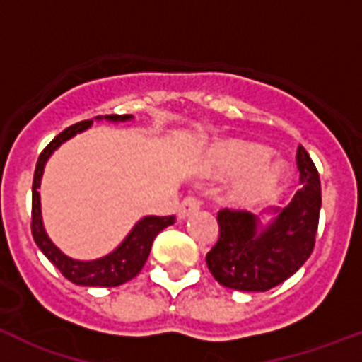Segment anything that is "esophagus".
<instances>
[{
	"label": "esophagus",
	"instance_id": "obj_1",
	"mask_svg": "<svg viewBox=\"0 0 362 362\" xmlns=\"http://www.w3.org/2000/svg\"><path fill=\"white\" fill-rule=\"evenodd\" d=\"M197 210H199V203H197V199H194V197H187V199H183V203L179 204L177 217L179 219H187V217H190L192 214H196Z\"/></svg>",
	"mask_w": 362,
	"mask_h": 362
}]
</instances>
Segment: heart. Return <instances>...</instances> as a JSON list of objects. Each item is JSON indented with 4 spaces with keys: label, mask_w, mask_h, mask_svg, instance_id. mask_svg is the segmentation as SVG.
I'll use <instances>...</instances> for the list:
<instances>
[{
    "label": "heart",
    "mask_w": 362,
    "mask_h": 362,
    "mask_svg": "<svg viewBox=\"0 0 362 362\" xmlns=\"http://www.w3.org/2000/svg\"><path fill=\"white\" fill-rule=\"evenodd\" d=\"M264 158V146L228 139L210 148L204 174L214 179H228L239 173L230 190V201L239 209H257L276 201L286 183L283 163H270Z\"/></svg>",
    "instance_id": "obj_1"
}]
</instances>
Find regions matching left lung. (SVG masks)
Returning <instances> with one entry per match:
<instances>
[{
  "label": "left lung",
  "instance_id": "left-lung-1",
  "mask_svg": "<svg viewBox=\"0 0 362 362\" xmlns=\"http://www.w3.org/2000/svg\"><path fill=\"white\" fill-rule=\"evenodd\" d=\"M300 190L286 206L272 209L267 225L239 210L217 214L219 239L206 254L216 281L241 292H267L292 277L315 245L321 212L317 168L303 146L297 148Z\"/></svg>",
  "mask_w": 362,
  "mask_h": 362
}]
</instances>
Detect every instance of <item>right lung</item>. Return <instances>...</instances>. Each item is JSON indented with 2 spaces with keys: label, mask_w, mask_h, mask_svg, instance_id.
Here are the masks:
<instances>
[{
  "label": "right lung",
  "mask_w": 362,
  "mask_h": 362,
  "mask_svg": "<svg viewBox=\"0 0 362 362\" xmlns=\"http://www.w3.org/2000/svg\"><path fill=\"white\" fill-rule=\"evenodd\" d=\"M95 121H108V123H124V121H132L134 116H98L94 117ZM94 119H86L81 123H76L69 129L63 130L59 136H56L49 146L41 152L40 159H37L36 172H34V183H32V235L34 241L40 246V250L47 255L50 263L62 272L63 276L74 284L79 286H105V288H112V286H119V284L127 283V281L134 279V277L141 272L145 267L146 259L150 255V248L159 232L166 228V226L174 225V216L159 217V216H146L139 219L136 225L132 226L127 238L119 243V245L110 252V254L103 255V257L90 259V261H81V259H74L62 252L49 238V233L45 230L43 216H41V177H43L45 165L50 159L54 152L65 141L72 139L76 134L85 132L86 129H90Z\"/></svg>",
  "instance_id": "1"
}]
</instances>
